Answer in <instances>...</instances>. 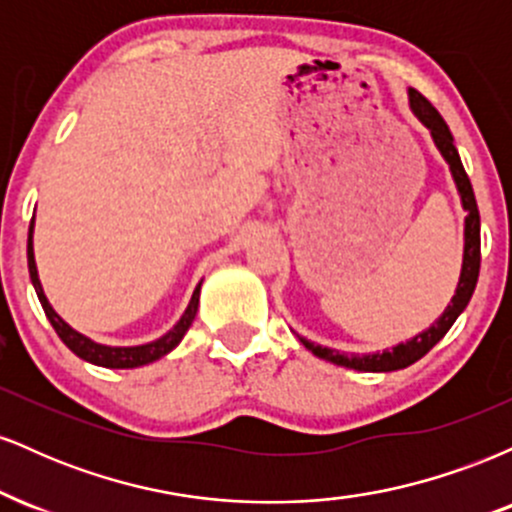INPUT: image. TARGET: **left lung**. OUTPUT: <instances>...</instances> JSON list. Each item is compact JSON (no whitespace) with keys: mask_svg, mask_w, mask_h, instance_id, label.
Returning <instances> with one entry per match:
<instances>
[{"mask_svg":"<svg viewBox=\"0 0 512 512\" xmlns=\"http://www.w3.org/2000/svg\"><path fill=\"white\" fill-rule=\"evenodd\" d=\"M409 105L411 110H414V115L419 117L428 129H431L433 142H436L438 151L443 154L445 161H448L452 178H455L457 192H460L462 197V207L467 211V219H464L462 272H460V281H457L455 296H452V301L448 303V308H445V313L436 320V325L428 327L426 332L416 334V337L409 339V342L397 344L392 351H383V354H366V356H356V354L349 356V354H339V351L334 349H327V346L313 344L301 337L305 349L313 351L317 358H325V361L337 363V366H344V368L366 370V373H390V370L407 368L411 363L419 361L421 356H426L428 351H431L433 346L448 334V330L455 325V320L460 317L462 310L467 308L469 298H472L474 289H477L479 267H481V221H479L477 199H474L472 182H469L467 173H464L460 154H457L455 142H452L450 129L445 125V120L440 117L438 110L433 108V105L428 103L419 91H414V88H409Z\"/></svg>","mask_w":512,"mask_h":512,"instance_id":"8db88e82","label":"left lung"}]
</instances>
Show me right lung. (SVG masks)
<instances>
[{"label":"right lung","instance_id":"right-lung-1","mask_svg":"<svg viewBox=\"0 0 512 512\" xmlns=\"http://www.w3.org/2000/svg\"><path fill=\"white\" fill-rule=\"evenodd\" d=\"M28 272H31V281L35 286V293H38V301H40V305H43L50 325L55 327L57 337H60L76 356L84 358V361H88V363H96V366H103V368L146 366V363L158 361V358L166 356L168 351H173L175 346L182 342L185 332L190 330L192 320H195L197 305H199V286H202L199 284L195 293H192V301H190V305H187L185 313H182L178 325H175L168 334H163L161 339H156V342H151V344H142V346H105V344H96L93 339H88V337H84V334L72 330V327H69L67 322H64L62 317L52 310L48 298H45L43 286H40V279H38V269H35V257H33V221H31V228H28Z\"/></svg>","mask_w":512,"mask_h":512}]
</instances>
